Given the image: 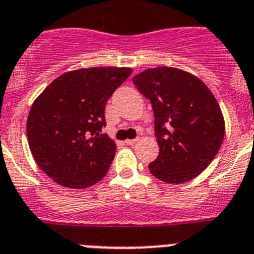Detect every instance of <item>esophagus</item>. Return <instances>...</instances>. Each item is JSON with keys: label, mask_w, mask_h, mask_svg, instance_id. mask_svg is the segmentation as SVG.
Instances as JSON below:
<instances>
[{"label": "esophagus", "mask_w": 254, "mask_h": 254, "mask_svg": "<svg viewBox=\"0 0 254 254\" xmlns=\"http://www.w3.org/2000/svg\"><path fill=\"white\" fill-rule=\"evenodd\" d=\"M137 141H138V138H132V140H129L128 138V140H126L125 142L127 143V145H134V143L137 142Z\"/></svg>", "instance_id": "1"}]
</instances>
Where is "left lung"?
I'll return each mask as SVG.
<instances>
[{"instance_id": "left-lung-1", "label": "left lung", "mask_w": 254, "mask_h": 254, "mask_svg": "<svg viewBox=\"0 0 254 254\" xmlns=\"http://www.w3.org/2000/svg\"><path fill=\"white\" fill-rule=\"evenodd\" d=\"M132 81L154 111L160 150L150 173L172 185L196 178L214 160L225 134L214 94L198 77L174 67L147 68Z\"/></svg>"}]
</instances>
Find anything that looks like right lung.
Masks as SVG:
<instances>
[{"label": "right lung", "instance_id": "1", "mask_svg": "<svg viewBox=\"0 0 254 254\" xmlns=\"http://www.w3.org/2000/svg\"><path fill=\"white\" fill-rule=\"evenodd\" d=\"M132 73L128 67H91L61 75L31 105L30 151L56 183L82 190L104 178L116 155L107 133L105 104Z\"/></svg>", "mask_w": 254, "mask_h": 254}]
</instances>
